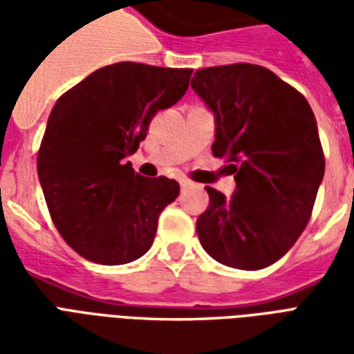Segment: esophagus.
<instances>
[{
    "mask_svg": "<svg viewBox=\"0 0 354 354\" xmlns=\"http://www.w3.org/2000/svg\"><path fill=\"white\" fill-rule=\"evenodd\" d=\"M180 185H182V189H187V187H192L193 182H189V180L182 178V180H180Z\"/></svg>",
    "mask_w": 354,
    "mask_h": 354,
    "instance_id": "1",
    "label": "esophagus"
}]
</instances>
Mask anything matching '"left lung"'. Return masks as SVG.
<instances>
[{"label": "left lung", "instance_id": "obj_1", "mask_svg": "<svg viewBox=\"0 0 354 354\" xmlns=\"http://www.w3.org/2000/svg\"><path fill=\"white\" fill-rule=\"evenodd\" d=\"M192 88L214 113L212 153L225 157L235 193L207 187L197 235L223 266L256 271L281 260L309 222L324 176L317 119L304 94L256 64L197 70Z\"/></svg>", "mask_w": 354, "mask_h": 354}]
</instances>
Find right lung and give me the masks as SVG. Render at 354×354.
I'll return each mask as SVG.
<instances>
[{"label":"right lung","instance_id":"obj_1","mask_svg":"<svg viewBox=\"0 0 354 354\" xmlns=\"http://www.w3.org/2000/svg\"><path fill=\"white\" fill-rule=\"evenodd\" d=\"M193 70L117 62L64 93L50 111L37 176L50 218L85 260L121 266L151 248L176 180L144 178L124 159L138 149L157 111L174 106Z\"/></svg>","mask_w":354,"mask_h":354}]
</instances>
